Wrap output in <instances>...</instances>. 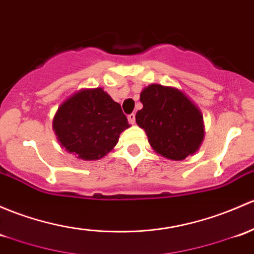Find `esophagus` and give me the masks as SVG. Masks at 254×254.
Returning <instances> with one entry per match:
<instances>
[{
	"instance_id": "obj_1",
	"label": "esophagus",
	"mask_w": 254,
	"mask_h": 254,
	"mask_svg": "<svg viewBox=\"0 0 254 254\" xmlns=\"http://www.w3.org/2000/svg\"><path fill=\"white\" fill-rule=\"evenodd\" d=\"M127 120H129L130 124H135V114L134 113L129 114V116H127Z\"/></svg>"
}]
</instances>
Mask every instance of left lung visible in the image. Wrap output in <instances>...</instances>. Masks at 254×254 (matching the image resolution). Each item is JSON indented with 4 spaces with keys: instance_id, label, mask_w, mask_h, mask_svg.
<instances>
[{
    "instance_id": "1",
    "label": "left lung",
    "mask_w": 254,
    "mask_h": 254,
    "mask_svg": "<svg viewBox=\"0 0 254 254\" xmlns=\"http://www.w3.org/2000/svg\"><path fill=\"white\" fill-rule=\"evenodd\" d=\"M143 108L136 123L146 131L151 147L170 161H183L198 151L204 137L203 116L181 90L151 84L140 93Z\"/></svg>"
}]
</instances>
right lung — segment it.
<instances>
[{"instance_id": "add662e5", "label": "right lung", "mask_w": 254, "mask_h": 254, "mask_svg": "<svg viewBox=\"0 0 254 254\" xmlns=\"http://www.w3.org/2000/svg\"><path fill=\"white\" fill-rule=\"evenodd\" d=\"M58 142L82 161H97L130 127L118 102L101 87L82 89L58 107L53 118Z\"/></svg>"}]
</instances>
